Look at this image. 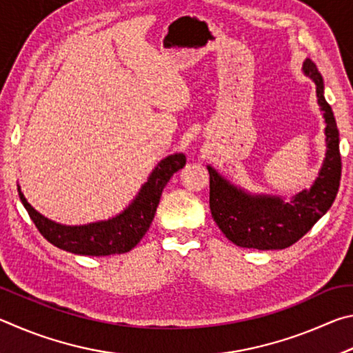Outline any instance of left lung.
Listing matches in <instances>:
<instances>
[{
  "mask_svg": "<svg viewBox=\"0 0 353 353\" xmlns=\"http://www.w3.org/2000/svg\"><path fill=\"white\" fill-rule=\"evenodd\" d=\"M303 71L316 83L318 103L325 118L327 154L312 190L302 191L290 202L268 196H250L208 166L212 216L221 232L236 246L259 250L290 248L312 229L336 198L341 181L338 126L332 107L324 98V82L318 67L307 59Z\"/></svg>",
  "mask_w": 353,
  "mask_h": 353,
  "instance_id": "left-lung-1",
  "label": "left lung"
}]
</instances>
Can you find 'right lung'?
Here are the masks:
<instances>
[{
  "instance_id": "right-lung-1",
  "label": "right lung",
  "mask_w": 353,
  "mask_h": 353,
  "mask_svg": "<svg viewBox=\"0 0 353 353\" xmlns=\"http://www.w3.org/2000/svg\"><path fill=\"white\" fill-rule=\"evenodd\" d=\"M183 154L168 155L143 185L139 196L126 210L117 218L87 225H62L41 216L28 204L19 187L20 199L31 216L37 230L56 248L79 255H112L124 254L135 248L151 225L160 196L171 176L185 166Z\"/></svg>"
}]
</instances>
